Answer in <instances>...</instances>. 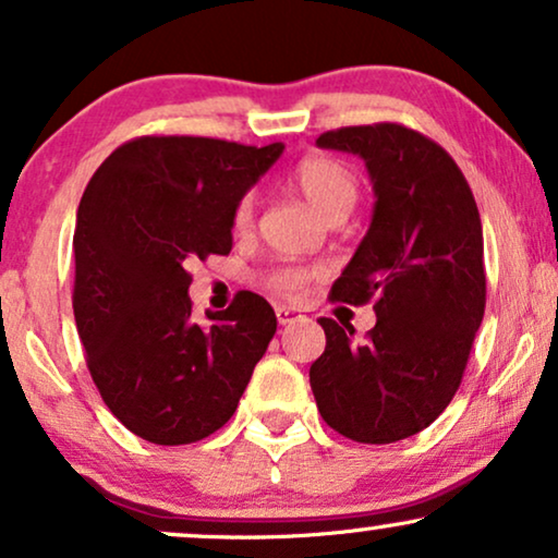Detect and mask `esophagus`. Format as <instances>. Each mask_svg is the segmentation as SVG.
Returning <instances> with one entry per match:
<instances>
[{
  "instance_id": "obj_1",
  "label": "esophagus",
  "mask_w": 558,
  "mask_h": 558,
  "mask_svg": "<svg viewBox=\"0 0 558 558\" xmlns=\"http://www.w3.org/2000/svg\"><path fill=\"white\" fill-rule=\"evenodd\" d=\"M275 316H278V324H291L293 319H299L301 314L291 306H278V308H275Z\"/></svg>"
}]
</instances>
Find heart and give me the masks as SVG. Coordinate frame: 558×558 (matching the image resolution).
<instances>
[{
  "instance_id": "b5f03b06",
  "label": "heart",
  "mask_w": 558,
  "mask_h": 558,
  "mask_svg": "<svg viewBox=\"0 0 558 558\" xmlns=\"http://www.w3.org/2000/svg\"><path fill=\"white\" fill-rule=\"evenodd\" d=\"M288 180L306 197L308 206L327 221H344L357 203V180L352 169L342 165L340 159L322 157V154L303 157L291 169ZM252 218H255V197L246 193L239 197L234 206L231 227H234V231H246L252 227ZM312 278L314 270H308V267L283 265L267 272V288L283 295V299H299L312 283Z\"/></svg>"
}]
</instances>
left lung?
Segmentation results:
<instances>
[{
	"label": "left lung",
	"mask_w": 558,
	"mask_h": 558,
	"mask_svg": "<svg viewBox=\"0 0 558 558\" xmlns=\"http://www.w3.org/2000/svg\"><path fill=\"white\" fill-rule=\"evenodd\" d=\"M363 157L376 206L331 301H376L363 342L322 316L327 348L308 380L324 422L355 442H397L456 397L484 319L482 218L453 157L399 123L348 125L316 138Z\"/></svg>",
	"instance_id": "1"
}]
</instances>
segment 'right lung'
Returning <instances> with one entry per match:
<instances>
[{
  "mask_svg": "<svg viewBox=\"0 0 558 558\" xmlns=\"http://www.w3.org/2000/svg\"><path fill=\"white\" fill-rule=\"evenodd\" d=\"M283 154L206 136H138L92 174L74 229V319L112 414L157 446L214 435L236 412L278 319L242 291L193 322L187 267L231 252V214Z\"/></svg>",
  "mask_w": 558,
  "mask_h": 558,
  "instance_id": "1",
  "label": "right lung"
}]
</instances>
